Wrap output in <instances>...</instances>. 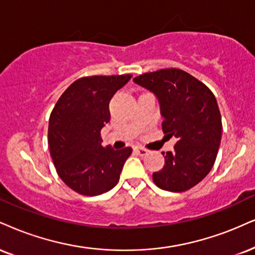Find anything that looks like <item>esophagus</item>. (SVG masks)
<instances>
[{
	"label": "esophagus",
	"mask_w": 255,
	"mask_h": 255,
	"mask_svg": "<svg viewBox=\"0 0 255 255\" xmlns=\"http://www.w3.org/2000/svg\"><path fill=\"white\" fill-rule=\"evenodd\" d=\"M133 150H134V152H136L137 155H139V156H144V155H146V153H147V150L144 149V147H142V146H136Z\"/></svg>",
	"instance_id": "34e87169"
}]
</instances>
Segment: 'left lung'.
<instances>
[{
    "instance_id": "left-lung-1",
    "label": "left lung",
    "mask_w": 255,
    "mask_h": 255,
    "mask_svg": "<svg viewBox=\"0 0 255 255\" xmlns=\"http://www.w3.org/2000/svg\"><path fill=\"white\" fill-rule=\"evenodd\" d=\"M133 81L155 94L165 137L177 139L172 151L162 152L164 166L153 172V182L172 193L190 189L212 170L221 143V115L214 94L177 68L138 75Z\"/></svg>"
}]
</instances>
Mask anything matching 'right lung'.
I'll return each instance as SVG.
<instances>
[{"label": "right lung", "instance_id": "obj_1", "mask_svg": "<svg viewBox=\"0 0 255 255\" xmlns=\"http://www.w3.org/2000/svg\"><path fill=\"white\" fill-rule=\"evenodd\" d=\"M131 78V74L80 78L62 93L53 109L48 125L49 151L59 177L77 193L96 196L118 183L132 150L104 147L100 131L110 122V100Z\"/></svg>", "mask_w": 255, "mask_h": 255}]
</instances>
